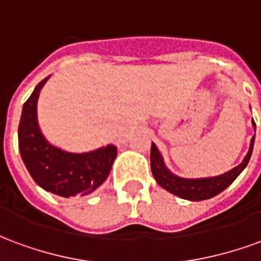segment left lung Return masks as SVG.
<instances>
[{
    "label": "left lung",
    "mask_w": 261,
    "mask_h": 261,
    "mask_svg": "<svg viewBox=\"0 0 261 261\" xmlns=\"http://www.w3.org/2000/svg\"><path fill=\"white\" fill-rule=\"evenodd\" d=\"M253 125L256 127L254 121H253ZM253 145H254V137L250 141L249 152L243 159V162L224 175L205 177V179H183V177H177L173 173H170L168 168L165 166L164 159L161 156L158 148L152 142V145H151V169H152V175L156 183L161 187H164L165 190L181 197V198H186V200L201 201V200H207V198H211L221 192H224L225 189L241 175V172L246 168L249 159L252 156Z\"/></svg>",
    "instance_id": "left-lung-1"
}]
</instances>
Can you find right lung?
I'll use <instances>...</instances> for the list:
<instances>
[{
	"label": "right lung",
	"instance_id": "1",
	"mask_svg": "<svg viewBox=\"0 0 261 261\" xmlns=\"http://www.w3.org/2000/svg\"><path fill=\"white\" fill-rule=\"evenodd\" d=\"M48 80L39 82L23 105L18 128L22 161L37 185L61 197L86 196L108 179L117 155L114 145L86 153H71L48 144L37 124L36 105L40 89Z\"/></svg>",
	"mask_w": 261,
	"mask_h": 261
}]
</instances>
